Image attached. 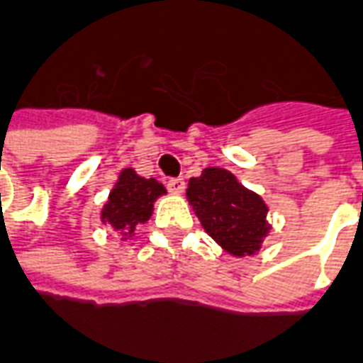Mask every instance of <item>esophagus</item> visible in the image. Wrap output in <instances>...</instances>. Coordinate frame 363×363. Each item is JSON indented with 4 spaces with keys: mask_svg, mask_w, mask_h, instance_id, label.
Wrapping results in <instances>:
<instances>
[{
    "mask_svg": "<svg viewBox=\"0 0 363 363\" xmlns=\"http://www.w3.org/2000/svg\"><path fill=\"white\" fill-rule=\"evenodd\" d=\"M166 187L170 193H182L185 189L184 178H170L166 182Z\"/></svg>",
    "mask_w": 363,
    "mask_h": 363,
    "instance_id": "1",
    "label": "esophagus"
}]
</instances>
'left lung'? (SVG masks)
Returning a JSON list of instances; mask_svg holds the SVG:
<instances>
[{"label": "left lung", "mask_w": 363, "mask_h": 363, "mask_svg": "<svg viewBox=\"0 0 363 363\" xmlns=\"http://www.w3.org/2000/svg\"><path fill=\"white\" fill-rule=\"evenodd\" d=\"M187 199L206 233L230 255H252L268 235V206L223 168H204L189 179Z\"/></svg>", "instance_id": "obj_1"}]
</instances>
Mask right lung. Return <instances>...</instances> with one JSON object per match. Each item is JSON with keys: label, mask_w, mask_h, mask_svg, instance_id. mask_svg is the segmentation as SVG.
Instances as JSON below:
<instances>
[{"label": "right lung", "mask_w": 363, "mask_h": 363, "mask_svg": "<svg viewBox=\"0 0 363 363\" xmlns=\"http://www.w3.org/2000/svg\"><path fill=\"white\" fill-rule=\"evenodd\" d=\"M164 185L155 178H141L132 168L120 172V178L108 195L101 220L122 235H132L140 223L147 222L152 214V203L164 195Z\"/></svg>", "instance_id": "1"}]
</instances>
